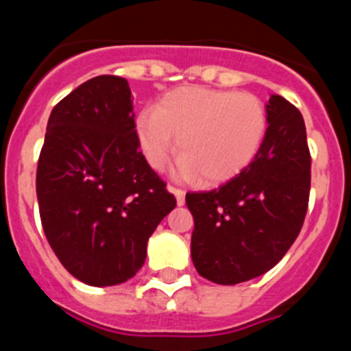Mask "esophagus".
Masks as SVG:
<instances>
[{"label": "esophagus", "mask_w": 351, "mask_h": 351, "mask_svg": "<svg viewBox=\"0 0 351 351\" xmlns=\"http://www.w3.org/2000/svg\"><path fill=\"white\" fill-rule=\"evenodd\" d=\"M169 191L173 193V197L178 200V206H184V191L179 190V188H172V186H169Z\"/></svg>", "instance_id": "obj_1"}]
</instances>
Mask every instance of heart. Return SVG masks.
I'll return each instance as SVG.
<instances>
[{
	"label": "heart",
	"mask_w": 351,
	"mask_h": 351,
	"mask_svg": "<svg viewBox=\"0 0 351 351\" xmlns=\"http://www.w3.org/2000/svg\"><path fill=\"white\" fill-rule=\"evenodd\" d=\"M265 133L267 114L256 96L200 86L173 89L135 119L137 142L151 169H165L176 134L179 176H198L204 184L230 181L246 170Z\"/></svg>",
	"instance_id": "1"
}]
</instances>
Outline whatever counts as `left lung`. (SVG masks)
Returning <instances> with one entry per match:
<instances>
[{
    "label": "left lung",
    "mask_w": 351,
    "mask_h": 351,
    "mask_svg": "<svg viewBox=\"0 0 351 351\" xmlns=\"http://www.w3.org/2000/svg\"><path fill=\"white\" fill-rule=\"evenodd\" d=\"M265 114L267 133L251 165L216 190L186 195L195 221L191 260L213 283L271 271L306 218L311 156L302 114L280 95H271Z\"/></svg>",
    "instance_id": "1"
}]
</instances>
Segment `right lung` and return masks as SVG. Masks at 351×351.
<instances>
[{"instance_id":"1","label":"right lung","mask_w":351,"mask_h":351,"mask_svg":"<svg viewBox=\"0 0 351 351\" xmlns=\"http://www.w3.org/2000/svg\"><path fill=\"white\" fill-rule=\"evenodd\" d=\"M138 147L123 77H95L52 108L36 170L40 218L56 256L89 287L137 274L176 207Z\"/></svg>"}]
</instances>
